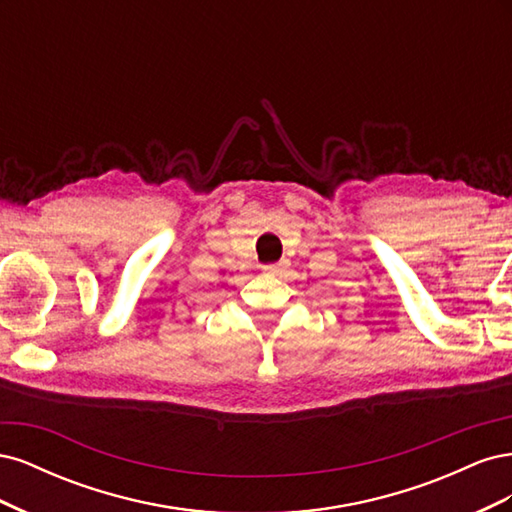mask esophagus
Listing matches in <instances>:
<instances>
[{
    "label": "esophagus",
    "instance_id": "esophagus-1",
    "mask_svg": "<svg viewBox=\"0 0 512 512\" xmlns=\"http://www.w3.org/2000/svg\"><path fill=\"white\" fill-rule=\"evenodd\" d=\"M284 269H286V262H277V265H267L262 271L267 275H280Z\"/></svg>",
    "mask_w": 512,
    "mask_h": 512
}]
</instances>
